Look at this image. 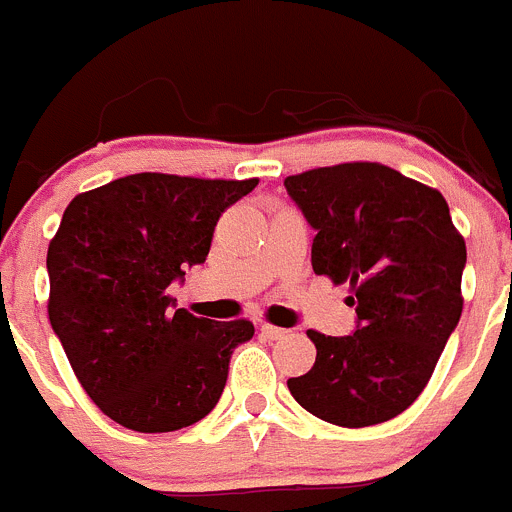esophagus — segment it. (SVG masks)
I'll return each instance as SVG.
<instances>
[{"label":"esophagus","mask_w":512,"mask_h":512,"mask_svg":"<svg viewBox=\"0 0 512 512\" xmlns=\"http://www.w3.org/2000/svg\"><path fill=\"white\" fill-rule=\"evenodd\" d=\"M261 333H264L266 338H271V341H279V338L287 336L289 330L277 328V325H271V323H264V325H261Z\"/></svg>","instance_id":"obj_1"}]
</instances>
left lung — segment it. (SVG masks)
<instances>
[{
  "instance_id": "1",
  "label": "left lung",
  "mask_w": 512,
  "mask_h": 512,
  "mask_svg": "<svg viewBox=\"0 0 512 512\" xmlns=\"http://www.w3.org/2000/svg\"><path fill=\"white\" fill-rule=\"evenodd\" d=\"M318 230L312 269L348 284L354 336L307 330L315 364L287 387L307 413L366 428L408 410L461 318L464 235L433 187L377 161L320 166L284 179Z\"/></svg>"
}]
</instances>
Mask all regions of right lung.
<instances>
[{
    "instance_id": "1",
    "label": "right lung",
    "mask_w": 512,
    "mask_h": 512,
    "mask_svg": "<svg viewBox=\"0 0 512 512\" xmlns=\"http://www.w3.org/2000/svg\"><path fill=\"white\" fill-rule=\"evenodd\" d=\"M259 179L130 174L76 194L48 246V320L76 379L107 418L169 433L223 395L251 320L194 318L169 284L210 253L212 230Z\"/></svg>"
}]
</instances>
